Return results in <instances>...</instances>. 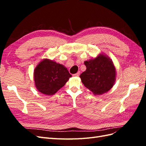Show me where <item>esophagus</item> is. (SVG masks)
I'll return each instance as SVG.
<instances>
[{"label":"esophagus","mask_w":146,"mask_h":146,"mask_svg":"<svg viewBox=\"0 0 146 146\" xmlns=\"http://www.w3.org/2000/svg\"><path fill=\"white\" fill-rule=\"evenodd\" d=\"M80 72L78 71V72H77L76 74H75L73 75V76H76V77H78L79 76H80Z\"/></svg>","instance_id":"esophagus-1"}]
</instances>
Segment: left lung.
<instances>
[{
  "instance_id": "1",
  "label": "left lung",
  "mask_w": 146,
  "mask_h": 146,
  "mask_svg": "<svg viewBox=\"0 0 146 146\" xmlns=\"http://www.w3.org/2000/svg\"><path fill=\"white\" fill-rule=\"evenodd\" d=\"M86 69L80 76L82 82L95 95L108 91L116 80V68L108 56L99 54L84 62Z\"/></svg>"
}]
</instances>
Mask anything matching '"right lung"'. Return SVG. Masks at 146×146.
<instances>
[{
  "label": "right lung",
  "mask_w": 146,
  "mask_h": 146,
  "mask_svg": "<svg viewBox=\"0 0 146 146\" xmlns=\"http://www.w3.org/2000/svg\"><path fill=\"white\" fill-rule=\"evenodd\" d=\"M33 76L36 89L47 96L55 94L72 77L63 65L47 58L36 66Z\"/></svg>",
  "instance_id": "right-lung-1"
}]
</instances>
